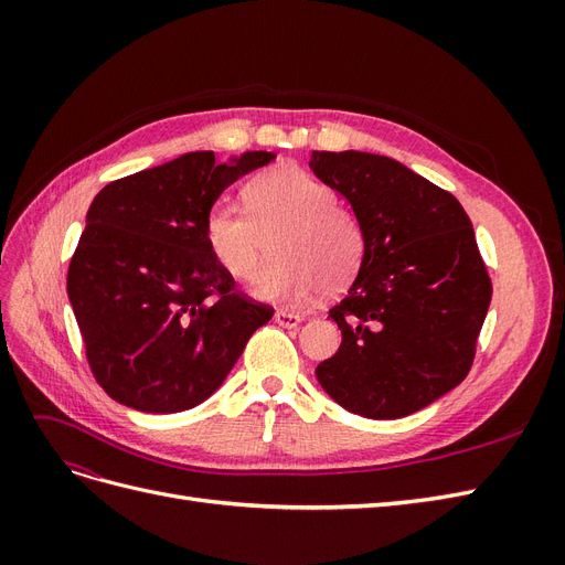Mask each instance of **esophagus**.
<instances>
[{
	"instance_id": "obj_1",
	"label": "esophagus",
	"mask_w": 565,
	"mask_h": 565,
	"mask_svg": "<svg viewBox=\"0 0 565 565\" xmlns=\"http://www.w3.org/2000/svg\"><path fill=\"white\" fill-rule=\"evenodd\" d=\"M273 320H276L280 328L292 330V328H297V324L301 322V316L299 313H289V311H278L276 316H273Z\"/></svg>"
}]
</instances>
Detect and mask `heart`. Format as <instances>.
<instances>
[{
  "label": "heart",
  "mask_w": 565,
  "mask_h": 565,
  "mask_svg": "<svg viewBox=\"0 0 565 565\" xmlns=\"http://www.w3.org/2000/svg\"><path fill=\"white\" fill-rule=\"evenodd\" d=\"M243 202L214 207L204 218V243L214 262L235 280H249L262 262V237L276 233V262L254 278L252 292L264 301L301 303L318 289L337 295L353 278L365 256V233L351 212L337 207L330 185L299 167H276L252 179Z\"/></svg>",
  "instance_id": "1"
}]
</instances>
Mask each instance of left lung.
<instances>
[{
	"label": "left lung",
	"mask_w": 565,
	"mask_h": 565,
	"mask_svg": "<svg viewBox=\"0 0 565 565\" xmlns=\"http://www.w3.org/2000/svg\"><path fill=\"white\" fill-rule=\"evenodd\" d=\"M313 174L351 204L365 256L330 309L339 351L316 367L353 415L401 419L467 377L492 282L465 207L398 160L313 150Z\"/></svg>",
	"instance_id": "1"
}]
</instances>
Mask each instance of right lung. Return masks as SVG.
<instances>
[{
  "mask_svg": "<svg viewBox=\"0 0 565 565\" xmlns=\"http://www.w3.org/2000/svg\"><path fill=\"white\" fill-rule=\"evenodd\" d=\"M270 160L249 150L216 162L185 152L117 179L87 212L67 297L96 382L127 407L183 413L224 384L273 309L235 289L204 243L226 188Z\"/></svg>",
  "mask_w": 565,
  "mask_h": 565,
  "instance_id": "right-lung-1",
  "label": "right lung"
}]
</instances>
